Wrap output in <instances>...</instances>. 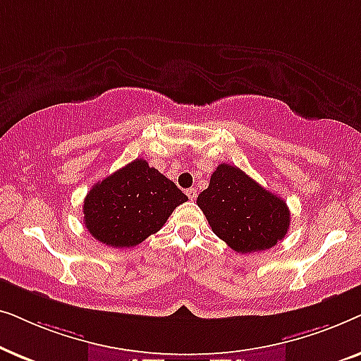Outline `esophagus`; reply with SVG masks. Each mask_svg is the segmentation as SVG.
<instances>
[{"label": "esophagus", "mask_w": 361, "mask_h": 361, "mask_svg": "<svg viewBox=\"0 0 361 361\" xmlns=\"http://www.w3.org/2000/svg\"><path fill=\"white\" fill-rule=\"evenodd\" d=\"M185 194H187V197H189V200H195L197 190H195V189H187Z\"/></svg>", "instance_id": "esophagus-1"}]
</instances>
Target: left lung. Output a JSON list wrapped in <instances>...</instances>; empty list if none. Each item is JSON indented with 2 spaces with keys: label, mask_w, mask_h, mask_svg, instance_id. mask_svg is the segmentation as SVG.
<instances>
[{
  "label": "left lung",
  "mask_w": 361,
  "mask_h": 361,
  "mask_svg": "<svg viewBox=\"0 0 361 361\" xmlns=\"http://www.w3.org/2000/svg\"><path fill=\"white\" fill-rule=\"evenodd\" d=\"M197 205L214 233L241 255L273 248L289 230L286 202L225 162L219 164L209 187L197 197Z\"/></svg>",
  "instance_id": "left-lung-1"
}]
</instances>
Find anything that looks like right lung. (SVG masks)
<instances>
[{"instance_id": "1", "label": "right lung", "mask_w": 361, "mask_h": 361, "mask_svg": "<svg viewBox=\"0 0 361 361\" xmlns=\"http://www.w3.org/2000/svg\"><path fill=\"white\" fill-rule=\"evenodd\" d=\"M187 195L145 159L97 182L83 200V224L111 248H130L159 231Z\"/></svg>"}]
</instances>
